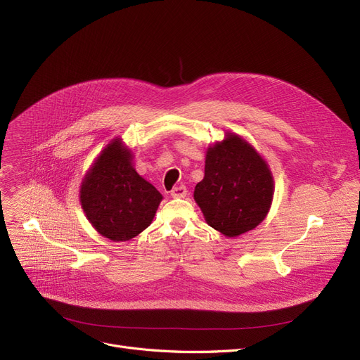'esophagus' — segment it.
Here are the masks:
<instances>
[{
    "label": "esophagus",
    "mask_w": 360,
    "mask_h": 360,
    "mask_svg": "<svg viewBox=\"0 0 360 360\" xmlns=\"http://www.w3.org/2000/svg\"><path fill=\"white\" fill-rule=\"evenodd\" d=\"M170 195H172V198H184L186 195V188L184 185L175 186L174 190L170 191Z\"/></svg>",
    "instance_id": "obj_1"
}]
</instances>
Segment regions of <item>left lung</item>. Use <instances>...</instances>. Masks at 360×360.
Masks as SVG:
<instances>
[{"label":"left lung","mask_w":360,"mask_h":360,"mask_svg":"<svg viewBox=\"0 0 360 360\" xmlns=\"http://www.w3.org/2000/svg\"><path fill=\"white\" fill-rule=\"evenodd\" d=\"M273 194L269 163L243 137L228 131L207 147L194 200L213 229L228 238L255 229L269 214Z\"/></svg>","instance_id":"1"}]
</instances>
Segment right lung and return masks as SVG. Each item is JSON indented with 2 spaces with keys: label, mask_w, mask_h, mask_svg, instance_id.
<instances>
[{
  "label": "right lung",
  "mask_w": 360,
  "mask_h": 360,
  "mask_svg": "<svg viewBox=\"0 0 360 360\" xmlns=\"http://www.w3.org/2000/svg\"><path fill=\"white\" fill-rule=\"evenodd\" d=\"M134 155L122 139H113L93 162L80 185L82 209L96 232L113 242L141 233L163 200L156 188L137 174Z\"/></svg>",
  "instance_id": "right-lung-1"
}]
</instances>
